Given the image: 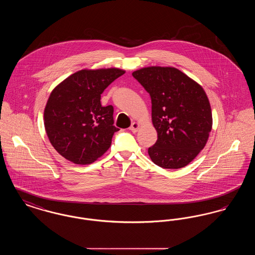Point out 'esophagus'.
I'll return each mask as SVG.
<instances>
[{
  "label": "esophagus",
  "instance_id": "34e87169",
  "mask_svg": "<svg viewBox=\"0 0 255 255\" xmlns=\"http://www.w3.org/2000/svg\"><path fill=\"white\" fill-rule=\"evenodd\" d=\"M138 128H139V124L136 123V122H133V123L131 124V126H130V130H131L133 133H136L137 130H138Z\"/></svg>",
  "mask_w": 255,
  "mask_h": 255
}]
</instances>
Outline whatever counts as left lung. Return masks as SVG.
Wrapping results in <instances>:
<instances>
[{"mask_svg": "<svg viewBox=\"0 0 255 255\" xmlns=\"http://www.w3.org/2000/svg\"><path fill=\"white\" fill-rule=\"evenodd\" d=\"M133 77L150 95L156 143L148 148L152 161L165 169L186 166L206 146L212 128L206 92L173 67H148Z\"/></svg>", "mask_w": 255, "mask_h": 255, "instance_id": "8db88e82", "label": "left lung"}]
</instances>
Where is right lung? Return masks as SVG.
Wrapping results in <instances>:
<instances>
[{
	"label": "right lung",
	"mask_w": 255,
	"mask_h": 255,
	"mask_svg": "<svg viewBox=\"0 0 255 255\" xmlns=\"http://www.w3.org/2000/svg\"><path fill=\"white\" fill-rule=\"evenodd\" d=\"M125 71L117 68L82 70L56 86L44 111L49 141L62 157L75 164H90L111 146L114 107H103L101 94Z\"/></svg>",
	"instance_id": "1"
}]
</instances>
